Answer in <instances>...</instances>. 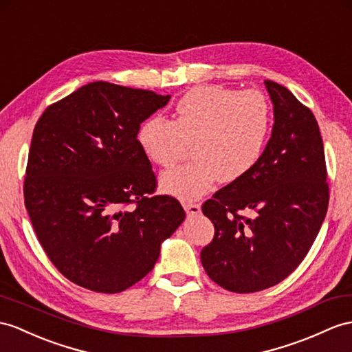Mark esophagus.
<instances>
[{
	"label": "esophagus",
	"mask_w": 352,
	"mask_h": 352,
	"mask_svg": "<svg viewBox=\"0 0 352 352\" xmlns=\"http://www.w3.org/2000/svg\"><path fill=\"white\" fill-rule=\"evenodd\" d=\"M184 209L186 210L188 215H199V213H200V204L199 203L185 201L184 203Z\"/></svg>",
	"instance_id": "obj_1"
}]
</instances>
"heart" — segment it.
I'll return each mask as SVG.
<instances>
[{"label":"heart","instance_id":"1","mask_svg":"<svg viewBox=\"0 0 352 352\" xmlns=\"http://www.w3.org/2000/svg\"><path fill=\"white\" fill-rule=\"evenodd\" d=\"M272 128V109L258 91L197 87L176 102L175 119L153 115L137 131V143L153 164L171 167L191 144L188 164L161 177V188L191 201L219 179L234 182L258 164Z\"/></svg>","mask_w":352,"mask_h":352}]
</instances>
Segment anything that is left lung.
I'll return each instance as SVG.
<instances>
[{
	"mask_svg": "<svg viewBox=\"0 0 352 352\" xmlns=\"http://www.w3.org/2000/svg\"><path fill=\"white\" fill-rule=\"evenodd\" d=\"M264 85L275 124L260 162L201 206L215 226L200 254L203 267L219 287L239 294L270 288L297 269L318 236L330 197L311 109L282 85Z\"/></svg>",
	"mask_w": 352,
	"mask_h": 352,
	"instance_id": "left-lung-1",
	"label": "left lung"
}]
</instances>
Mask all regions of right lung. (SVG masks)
I'll return each mask as SVG.
<instances>
[{"label": "right lung", "mask_w": 352, "mask_h": 352, "mask_svg": "<svg viewBox=\"0 0 352 352\" xmlns=\"http://www.w3.org/2000/svg\"><path fill=\"white\" fill-rule=\"evenodd\" d=\"M168 100L92 82L37 121L25 208L49 260L73 284L104 294L130 288L184 222L175 197L153 195L157 177L137 143L140 124Z\"/></svg>", "instance_id": "obj_1"}]
</instances>
